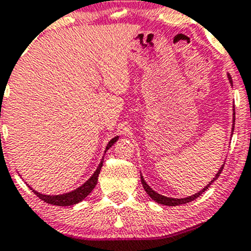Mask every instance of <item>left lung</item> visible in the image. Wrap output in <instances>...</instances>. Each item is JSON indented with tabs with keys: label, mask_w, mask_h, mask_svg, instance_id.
<instances>
[{
	"label": "left lung",
	"mask_w": 251,
	"mask_h": 251,
	"mask_svg": "<svg viewBox=\"0 0 251 251\" xmlns=\"http://www.w3.org/2000/svg\"><path fill=\"white\" fill-rule=\"evenodd\" d=\"M227 77H228V79H230V81H231V84H232V78H231V75H227ZM234 120H236V113H233V123H234ZM233 125H234V124H233ZM233 127H234V126H233ZM232 132H233V128H232ZM223 168H224V165H223V167H221L220 170H219V172L215 174V176H214V178H213V180L210 181V183L208 184V185L205 186L204 189H202L201 191H200V192H197V194H195V195H192V196L185 197V199H171V197H166V196H162V195L157 194V192H155L154 190H152L151 188H150L149 185H148V184L146 183V180H144V178H143V176H142V174H141V181H142V185H143L144 190H146V191H147V194L149 195V196L151 197V199L154 200L155 202L160 203V204H165V205H172V207H173V205L185 204V203H189V202L194 201V200H196L197 197H200V196H201V195L203 194V192H204L205 190H207L208 188H209L210 185H212V183H213V181L216 180V179L219 178V176H220L221 172H223Z\"/></svg>",
	"instance_id": "left-lung-1"
}]
</instances>
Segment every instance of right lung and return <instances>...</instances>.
Wrapping results in <instances>:
<instances>
[{
	"mask_svg": "<svg viewBox=\"0 0 251 251\" xmlns=\"http://www.w3.org/2000/svg\"><path fill=\"white\" fill-rule=\"evenodd\" d=\"M117 141H118V137L110 139L109 143L107 144V148H105V151H107V150L109 149V148L112 147ZM103 159H102L101 163H100L99 167H97V170L95 171V173L91 176V178L89 179L88 181H85V183H84L80 188L75 189V191H71V192H68V194H63V195H56V196H48V195H42V194H39V192L35 191L33 189H31V188L30 189L35 192V195H37V197H39L42 201L49 203V204L63 205V207H65V205L75 204V203L83 201V200L85 199L89 194H90L92 190H94L95 186H96L97 179H99V174H100V172H101L102 165H103Z\"/></svg>",
	"mask_w": 251,
	"mask_h": 251,
	"instance_id": "add662e5",
	"label": "right lung"
}]
</instances>
